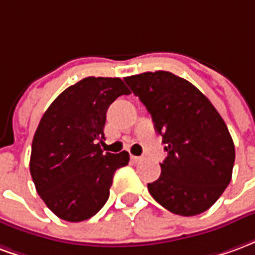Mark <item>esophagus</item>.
Segmentation results:
<instances>
[{
  "mask_svg": "<svg viewBox=\"0 0 255 255\" xmlns=\"http://www.w3.org/2000/svg\"><path fill=\"white\" fill-rule=\"evenodd\" d=\"M131 161L136 164V162H139V161H142V157H138V155H131Z\"/></svg>",
  "mask_w": 255,
  "mask_h": 255,
  "instance_id": "1",
  "label": "esophagus"
}]
</instances>
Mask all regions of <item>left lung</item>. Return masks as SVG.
<instances>
[{
	"mask_svg": "<svg viewBox=\"0 0 255 255\" xmlns=\"http://www.w3.org/2000/svg\"><path fill=\"white\" fill-rule=\"evenodd\" d=\"M124 82L166 144L160 177L147 184L150 195L172 213H203L232 177L235 146L223 117L194 84L171 72H144Z\"/></svg>",
	"mask_w": 255,
	"mask_h": 255,
	"instance_id": "obj_1",
	"label": "left lung"
}]
</instances>
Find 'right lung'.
I'll return each instance as SVG.
<instances>
[{"instance_id":"add662e5","label":"right lung","mask_w":255,"mask_h":255,"mask_svg":"<svg viewBox=\"0 0 255 255\" xmlns=\"http://www.w3.org/2000/svg\"><path fill=\"white\" fill-rule=\"evenodd\" d=\"M129 90L120 78L82 79L64 90L43 113L32 139L31 177L39 197L60 219L83 221L109 198L115 172L127 151L104 153L106 112Z\"/></svg>"}]
</instances>
